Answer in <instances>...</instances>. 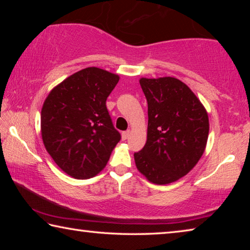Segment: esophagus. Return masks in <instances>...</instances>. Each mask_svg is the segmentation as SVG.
<instances>
[{
	"instance_id": "34e87169",
	"label": "esophagus",
	"mask_w": 250,
	"mask_h": 250,
	"mask_svg": "<svg viewBox=\"0 0 250 250\" xmlns=\"http://www.w3.org/2000/svg\"><path fill=\"white\" fill-rule=\"evenodd\" d=\"M129 135H130V130L124 131V132H122V134H121V137H122V140H126V139L129 138Z\"/></svg>"
}]
</instances>
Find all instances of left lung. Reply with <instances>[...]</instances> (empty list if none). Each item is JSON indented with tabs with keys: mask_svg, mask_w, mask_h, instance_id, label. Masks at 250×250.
<instances>
[{
	"mask_svg": "<svg viewBox=\"0 0 250 250\" xmlns=\"http://www.w3.org/2000/svg\"><path fill=\"white\" fill-rule=\"evenodd\" d=\"M140 84L149 120L146 146L134 153L135 166L152 183H172L188 174L204 153L208 116L179 79L141 78Z\"/></svg>",
	"mask_w": 250,
	"mask_h": 250,
	"instance_id": "obj_1",
	"label": "left lung"
}]
</instances>
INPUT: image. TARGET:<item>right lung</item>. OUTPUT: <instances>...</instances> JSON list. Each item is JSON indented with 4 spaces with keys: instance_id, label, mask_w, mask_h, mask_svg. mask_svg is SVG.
I'll list each match as a JSON object with an SVG mask.
<instances>
[{
    "instance_id": "obj_1",
    "label": "right lung",
    "mask_w": 250,
    "mask_h": 250,
    "mask_svg": "<svg viewBox=\"0 0 250 250\" xmlns=\"http://www.w3.org/2000/svg\"><path fill=\"white\" fill-rule=\"evenodd\" d=\"M118 82V75L88 67L55 87L43 104L44 146L55 163L75 179L98 174L120 141L105 105Z\"/></svg>"
}]
</instances>
